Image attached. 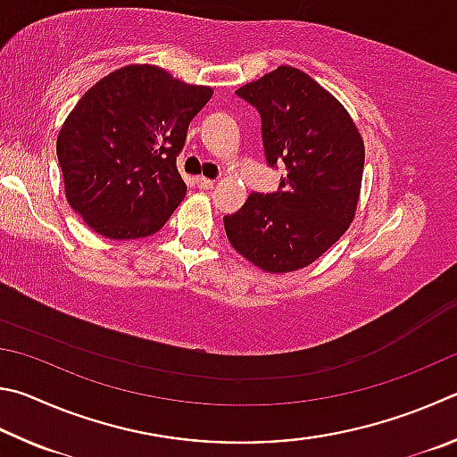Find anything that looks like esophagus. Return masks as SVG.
<instances>
[{
	"label": "esophagus",
	"instance_id": "1",
	"mask_svg": "<svg viewBox=\"0 0 457 457\" xmlns=\"http://www.w3.org/2000/svg\"><path fill=\"white\" fill-rule=\"evenodd\" d=\"M196 187L203 188V190H211L214 187V180L204 179V176H196Z\"/></svg>",
	"mask_w": 457,
	"mask_h": 457
}]
</instances>
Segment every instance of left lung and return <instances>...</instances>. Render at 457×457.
<instances>
[{
  "label": "left lung",
  "mask_w": 457,
  "mask_h": 457,
  "mask_svg": "<svg viewBox=\"0 0 457 457\" xmlns=\"http://www.w3.org/2000/svg\"><path fill=\"white\" fill-rule=\"evenodd\" d=\"M261 114L270 166L285 162L281 190L253 195L224 216L228 243L265 273L315 262L355 219L365 146L345 106L293 66H278L237 90Z\"/></svg>",
  "instance_id": "obj_1"
}]
</instances>
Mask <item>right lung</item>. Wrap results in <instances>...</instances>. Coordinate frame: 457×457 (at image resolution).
Masks as SVG:
<instances>
[{"label":"right lung","mask_w":457,"mask_h":457,"mask_svg":"<svg viewBox=\"0 0 457 457\" xmlns=\"http://www.w3.org/2000/svg\"><path fill=\"white\" fill-rule=\"evenodd\" d=\"M212 87L152 63L104 76L62 124L55 150L70 206L114 241L158 233L187 195L176 154Z\"/></svg>","instance_id":"obj_1"}]
</instances>
